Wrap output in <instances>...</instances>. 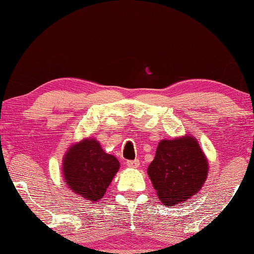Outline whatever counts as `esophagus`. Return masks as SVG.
Masks as SVG:
<instances>
[{"label": "esophagus", "instance_id": "esophagus-1", "mask_svg": "<svg viewBox=\"0 0 254 254\" xmlns=\"http://www.w3.org/2000/svg\"><path fill=\"white\" fill-rule=\"evenodd\" d=\"M127 166L128 167V168H137V167L140 166V161L139 160H127Z\"/></svg>", "mask_w": 254, "mask_h": 254}]
</instances>
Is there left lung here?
<instances>
[{"instance_id":"8db88e82","label":"left lung","mask_w":254,"mask_h":254,"mask_svg":"<svg viewBox=\"0 0 254 254\" xmlns=\"http://www.w3.org/2000/svg\"><path fill=\"white\" fill-rule=\"evenodd\" d=\"M148 176L158 198L167 207L198 194L208 175V160L190 134L162 139L148 167Z\"/></svg>"}]
</instances>
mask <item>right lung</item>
I'll return each mask as SVG.
<instances>
[{
	"label": "right lung",
	"mask_w": 254,
	"mask_h": 254,
	"mask_svg": "<svg viewBox=\"0 0 254 254\" xmlns=\"http://www.w3.org/2000/svg\"><path fill=\"white\" fill-rule=\"evenodd\" d=\"M63 176L67 187L85 200H100L120 169V162L104 152L94 137L71 144L63 158Z\"/></svg>",
	"instance_id": "obj_1"
}]
</instances>
